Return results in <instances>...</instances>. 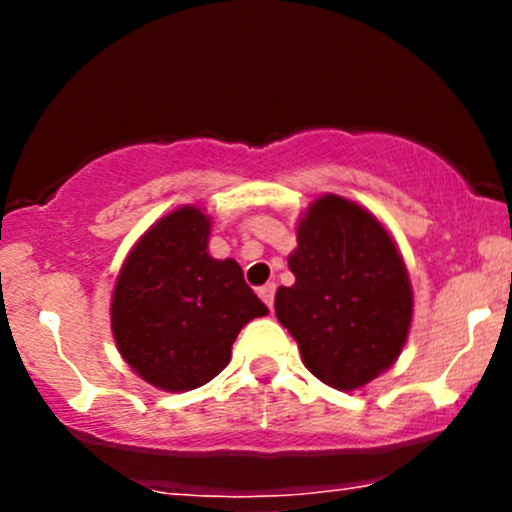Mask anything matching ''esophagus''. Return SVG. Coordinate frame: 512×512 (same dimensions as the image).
Here are the masks:
<instances>
[{"label": "esophagus", "instance_id": "34e87169", "mask_svg": "<svg viewBox=\"0 0 512 512\" xmlns=\"http://www.w3.org/2000/svg\"><path fill=\"white\" fill-rule=\"evenodd\" d=\"M257 294H260V299L267 304V307L270 309L275 307V285H272V282L270 285H262L260 289H257Z\"/></svg>", "mask_w": 512, "mask_h": 512}]
</instances>
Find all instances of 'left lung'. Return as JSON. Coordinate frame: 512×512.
Here are the masks:
<instances>
[{"label": "left lung", "mask_w": 512, "mask_h": 512, "mask_svg": "<svg viewBox=\"0 0 512 512\" xmlns=\"http://www.w3.org/2000/svg\"><path fill=\"white\" fill-rule=\"evenodd\" d=\"M287 262L294 285L277 289L275 314L319 381L352 391L399 359L414 292L399 247L369 210L339 195L314 200Z\"/></svg>", "instance_id": "left-lung-1"}]
</instances>
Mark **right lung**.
<instances>
[{"label":"right lung","mask_w":512,"mask_h":512,"mask_svg":"<svg viewBox=\"0 0 512 512\" xmlns=\"http://www.w3.org/2000/svg\"><path fill=\"white\" fill-rule=\"evenodd\" d=\"M210 218L183 205L131 250L111 299V329L126 364L163 391H190L225 369L232 342L267 307L235 260L208 255Z\"/></svg>","instance_id":"1"}]
</instances>
